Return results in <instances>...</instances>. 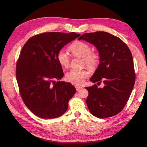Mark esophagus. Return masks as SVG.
<instances>
[{"mask_svg":"<svg viewBox=\"0 0 147 147\" xmlns=\"http://www.w3.org/2000/svg\"><path fill=\"white\" fill-rule=\"evenodd\" d=\"M82 88L81 87V86H76V90L77 91H78V90H79L80 89H82Z\"/></svg>","mask_w":147,"mask_h":147,"instance_id":"obj_1","label":"esophagus"}]
</instances>
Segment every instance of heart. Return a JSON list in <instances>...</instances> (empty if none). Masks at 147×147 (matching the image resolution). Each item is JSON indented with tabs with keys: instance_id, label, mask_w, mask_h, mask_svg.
Returning a JSON list of instances; mask_svg holds the SVG:
<instances>
[{
	"instance_id": "obj_1",
	"label": "heart",
	"mask_w": 147,
	"mask_h": 147,
	"mask_svg": "<svg viewBox=\"0 0 147 147\" xmlns=\"http://www.w3.org/2000/svg\"><path fill=\"white\" fill-rule=\"evenodd\" d=\"M73 55L83 58L84 64L90 68L95 67L99 62L98 54L92 52L90 46L82 41H75L69 48ZM57 59L59 64L64 68L69 65V57L64 50H60L57 54ZM89 73L86 70L71 69L65 74V79L68 82L76 85H81L88 78Z\"/></svg>"
}]
</instances>
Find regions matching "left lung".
<instances>
[{
    "label": "left lung",
    "mask_w": 147,
    "mask_h": 147,
    "mask_svg": "<svg viewBox=\"0 0 147 147\" xmlns=\"http://www.w3.org/2000/svg\"><path fill=\"white\" fill-rule=\"evenodd\" d=\"M78 40H85L97 49L100 63L90 80L104 84L102 88L96 84L86 88L89 110L100 119L114 116L126 105L134 86L132 53L120 38L107 32L84 33Z\"/></svg>",
    "instance_id": "obj_1"
}]
</instances>
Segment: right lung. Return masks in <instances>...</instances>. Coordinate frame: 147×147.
Listing matches in <instances>:
<instances>
[{
  "label": "right lung",
  "mask_w": 147,
  "mask_h": 147,
  "mask_svg": "<svg viewBox=\"0 0 147 147\" xmlns=\"http://www.w3.org/2000/svg\"><path fill=\"white\" fill-rule=\"evenodd\" d=\"M79 36L73 32L43 33L30 38L22 47L16 67L17 80L23 101L37 117L57 118L67 110L76 90L70 83L55 81L64 76L57 54Z\"/></svg>",
  "instance_id": "1"
}]
</instances>
